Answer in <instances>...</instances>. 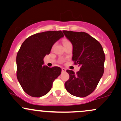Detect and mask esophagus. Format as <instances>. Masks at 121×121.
Listing matches in <instances>:
<instances>
[{
  "label": "esophagus",
  "mask_w": 121,
  "mask_h": 121,
  "mask_svg": "<svg viewBox=\"0 0 121 121\" xmlns=\"http://www.w3.org/2000/svg\"><path fill=\"white\" fill-rule=\"evenodd\" d=\"M61 70H62V72H66V69L64 68H62Z\"/></svg>",
  "instance_id": "esophagus-1"
}]
</instances>
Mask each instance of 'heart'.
Segmentation results:
<instances>
[{"label": "heart", "instance_id": "heart-1", "mask_svg": "<svg viewBox=\"0 0 121 121\" xmlns=\"http://www.w3.org/2000/svg\"><path fill=\"white\" fill-rule=\"evenodd\" d=\"M63 43H64V45H66L71 44V42H70L68 39H64V41H63Z\"/></svg>", "mask_w": 121, "mask_h": 121}]
</instances>
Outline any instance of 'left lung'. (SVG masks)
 <instances>
[{"label":"left lung","mask_w":121,"mask_h":121,"mask_svg":"<svg viewBox=\"0 0 121 121\" xmlns=\"http://www.w3.org/2000/svg\"><path fill=\"white\" fill-rule=\"evenodd\" d=\"M73 45L72 60L80 71L67 70L69 79L65 87L71 95L84 98L94 92L104 72L105 54L100 43L85 32L63 30Z\"/></svg>","instance_id":"obj_1"}]
</instances>
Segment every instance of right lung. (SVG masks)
<instances>
[{
  "instance_id": "1",
  "label": "right lung",
  "mask_w": 121,
  "mask_h": 121,
  "mask_svg": "<svg viewBox=\"0 0 121 121\" xmlns=\"http://www.w3.org/2000/svg\"><path fill=\"white\" fill-rule=\"evenodd\" d=\"M63 37L61 30L47 31L33 34L22 43L17 55V77L23 91L30 96L46 95L61 74L60 68L43 65V59Z\"/></svg>"
}]
</instances>
